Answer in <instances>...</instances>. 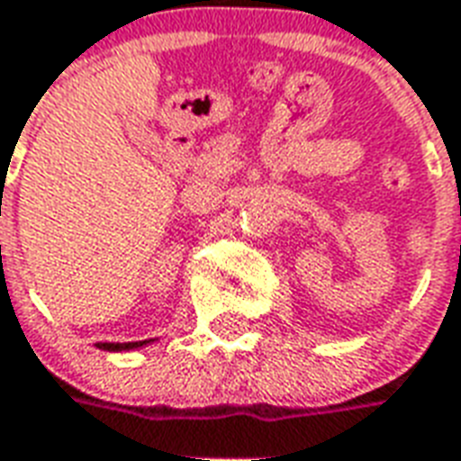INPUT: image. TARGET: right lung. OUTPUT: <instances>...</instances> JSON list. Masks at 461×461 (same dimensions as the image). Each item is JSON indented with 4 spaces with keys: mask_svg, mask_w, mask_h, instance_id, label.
I'll list each match as a JSON object with an SVG mask.
<instances>
[{
    "mask_svg": "<svg viewBox=\"0 0 461 461\" xmlns=\"http://www.w3.org/2000/svg\"><path fill=\"white\" fill-rule=\"evenodd\" d=\"M149 342H151V339H149ZM149 342H100L97 347L104 349V352H129V349H139V347H144V344Z\"/></svg>",
    "mask_w": 461,
    "mask_h": 461,
    "instance_id": "add662e5",
    "label": "right lung"
}]
</instances>
